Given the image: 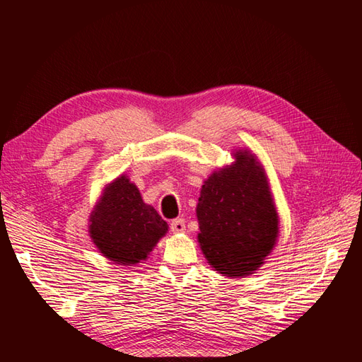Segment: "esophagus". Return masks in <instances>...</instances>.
I'll return each mask as SVG.
<instances>
[{
    "label": "esophagus",
    "mask_w": 362,
    "mask_h": 362,
    "mask_svg": "<svg viewBox=\"0 0 362 362\" xmlns=\"http://www.w3.org/2000/svg\"><path fill=\"white\" fill-rule=\"evenodd\" d=\"M169 227H171L173 233H183V232H185V219H182V218L173 219L171 224H169Z\"/></svg>",
    "instance_id": "esophagus-1"
}]
</instances>
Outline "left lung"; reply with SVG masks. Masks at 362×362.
I'll list each match as a JSON object with an SVG mask.
<instances>
[{"mask_svg": "<svg viewBox=\"0 0 362 362\" xmlns=\"http://www.w3.org/2000/svg\"><path fill=\"white\" fill-rule=\"evenodd\" d=\"M209 177L197 204L199 243L210 264L243 276L263 264L279 235V214L264 169L249 152Z\"/></svg>", "mask_w": 362, "mask_h": 362, "instance_id": "obj_1", "label": "left lung"}]
</instances>
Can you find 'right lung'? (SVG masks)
I'll use <instances>...</instances> for the list:
<instances>
[{"label": "right lung", "instance_id": "obj_1", "mask_svg": "<svg viewBox=\"0 0 362 362\" xmlns=\"http://www.w3.org/2000/svg\"><path fill=\"white\" fill-rule=\"evenodd\" d=\"M90 222V236L96 247L104 257L126 266L146 259L168 232L166 221L143 202L140 191L126 175L105 188Z\"/></svg>", "mask_w": 362, "mask_h": 362}]
</instances>
